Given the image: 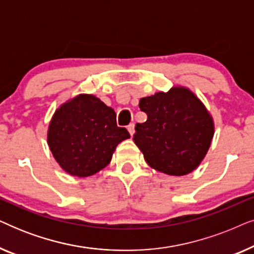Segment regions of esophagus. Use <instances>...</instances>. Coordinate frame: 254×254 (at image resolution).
<instances>
[{
	"label": "esophagus",
	"instance_id": "1",
	"mask_svg": "<svg viewBox=\"0 0 254 254\" xmlns=\"http://www.w3.org/2000/svg\"><path fill=\"white\" fill-rule=\"evenodd\" d=\"M127 129H128V131H129L130 136H133L134 133H135V126H134V124H130V125H128Z\"/></svg>",
	"mask_w": 254,
	"mask_h": 254
}]
</instances>
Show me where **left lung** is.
<instances>
[{
  "instance_id": "obj_1",
  "label": "left lung",
  "mask_w": 254,
  "mask_h": 254,
  "mask_svg": "<svg viewBox=\"0 0 254 254\" xmlns=\"http://www.w3.org/2000/svg\"><path fill=\"white\" fill-rule=\"evenodd\" d=\"M143 124H136L133 140L150 168L170 176L194 171L207 155L214 136V120L195 93L185 86L141 98Z\"/></svg>"
}]
</instances>
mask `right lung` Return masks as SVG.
I'll list each match as a JSON object with an SVG mask.
<instances>
[{
  "instance_id": "right-lung-1",
  "label": "right lung",
  "mask_w": 254,
  "mask_h": 254,
  "mask_svg": "<svg viewBox=\"0 0 254 254\" xmlns=\"http://www.w3.org/2000/svg\"><path fill=\"white\" fill-rule=\"evenodd\" d=\"M130 135L117 126V114L93 95L62 104L52 117L47 144L58 164L71 176L90 177L112 159L117 145Z\"/></svg>"
}]
</instances>
